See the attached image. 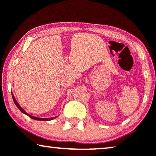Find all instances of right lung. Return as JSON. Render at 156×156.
Wrapping results in <instances>:
<instances>
[{"label": "right lung", "mask_w": 156, "mask_h": 156, "mask_svg": "<svg viewBox=\"0 0 156 156\" xmlns=\"http://www.w3.org/2000/svg\"><path fill=\"white\" fill-rule=\"evenodd\" d=\"M12 99H13V101H14V103H15V104H16V106L17 107H18L19 109L20 110V112H23V113H24V114H27V116H28L30 118H31V119H35V120H37V121H50V120H52V119H54L55 117H54V118H50V119H41V118H37V117H35V116H31V115H29V114H27L26 112H25V111L24 110V109H23L22 108L20 107V106L18 104V102H17V101L16 100V99H15V97H14V96L12 94Z\"/></svg>", "instance_id": "add662e5"}]
</instances>
